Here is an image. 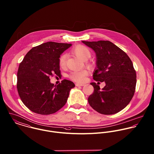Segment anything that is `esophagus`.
Wrapping results in <instances>:
<instances>
[{"label": "esophagus", "mask_w": 154, "mask_h": 154, "mask_svg": "<svg viewBox=\"0 0 154 154\" xmlns=\"http://www.w3.org/2000/svg\"><path fill=\"white\" fill-rule=\"evenodd\" d=\"M75 86L77 87H80V86H83L84 84H82V83H75Z\"/></svg>", "instance_id": "esophagus-1"}]
</instances>
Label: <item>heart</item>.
I'll return each mask as SVG.
<instances>
[{
	"label": "heart",
	"instance_id": "heart-1",
	"mask_svg": "<svg viewBox=\"0 0 154 154\" xmlns=\"http://www.w3.org/2000/svg\"><path fill=\"white\" fill-rule=\"evenodd\" d=\"M71 52L74 55L84 61L88 60L91 57V52L89 49L88 47L82 45H79L74 46L72 49ZM66 58L67 57L65 54H62L59 58L58 63L60 66L62 68H63L66 66ZM88 64L89 65V63H88ZM88 74L89 71L88 70L82 69L80 71H74L71 72L69 74L68 77L71 80L73 81L82 82L85 81Z\"/></svg>",
	"mask_w": 154,
	"mask_h": 154
}]
</instances>
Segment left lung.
<instances>
[{
    "label": "left lung",
    "mask_w": 154,
    "mask_h": 154,
    "mask_svg": "<svg viewBox=\"0 0 154 154\" xmlns=\"http://www.w3.org/2000/svg\"><path fill=\"white\" fill-rule=\"evenodd\" d=\"M96 54L94 80L105 81L102 90L91 83L94 92L88 97L91 106L100 114L111 115L123 109L131 101L135 92L136 73L133 63L123 50L108 40L82 41Z\"/></svg>",
    "instance_id": "8db88e82"
}]
</instances>
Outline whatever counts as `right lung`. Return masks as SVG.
<instances>
[{"label":"right lung","mask_w":154,"mask_h":154,"mask_svg":"<svg viewBox=\"0 0 154 154\" xmlns=\"http://www.w3.org/2000/svg\"><path fill=\"white\" fill-rule=\"evenodd\" d=\"M71 44L49 42L32 48L20 63L17 88L23 103L31 111L49 115L66 103L73 82L63 80L58 85L50 82L54 74L60 77L58 60Z\"/></svg>","instance_id":"1"}]
</instances>
